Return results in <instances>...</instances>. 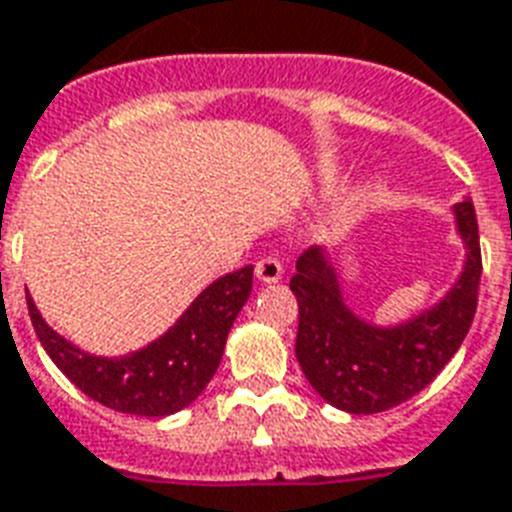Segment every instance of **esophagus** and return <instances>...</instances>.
Listing matches in <instances>:
<instances>
[{
    "mask_svg": "<svg viewBox=\"0 0 512 512\" xmlns=\"http://www.w3.org/2000/svg\"><path fill=\"white\" fill-rule=\"evenodd\" d=\"M255 276L257 281H263V284H279L281 276H284V268L276 257H263L260 263L255 265Z\"/></svg>",
    "mask_w": 512,
    "mask_h": 512,
    "instance_id": "obj_1",
    "label": "esophagus"
}]
</instances>
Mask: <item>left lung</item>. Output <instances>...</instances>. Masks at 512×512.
Instances as JSON below:
<instances>
[{
	"label": "left lung",
	"mask_w": 512,
	"mask_h": 512,
	"mask_svg": "<svg viewBox=\"0 0 512 512\" xmlns=\"http://www.w3.org/2000/svg\"><path fill=\"white\" fill-rule=\"evenodd\" d=\"M465 260L438 303L401 324H372L348 303L329 247H311L289 281L300 305L295 353L313 390L348 414H377L404 404L436 380L460 350L476 316L481 247L476 209L452 207Z\"/></svg>",
	"instance_id": "8db88e82"
}]
</instances>
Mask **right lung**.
<instances>
[{"mask_svg": "<svg viewBox=\"0 0 512 512\" xmlns=\"http://www.w3.org/2000/svg\"><path fill=\"white\" fill-rule=\"evenodd\" d=\"M252 292V265L225 273L183 311L162 337L124 356L82 350L42 319L26 292L36 337L60 372L98 404L122 414L167 417L193 404L215 377L233 321Z\"/></svg>", "mask_w": 512, "mask_h": 512, "instance_id": "add662e5", "label": "right lung"}]
</instances>
